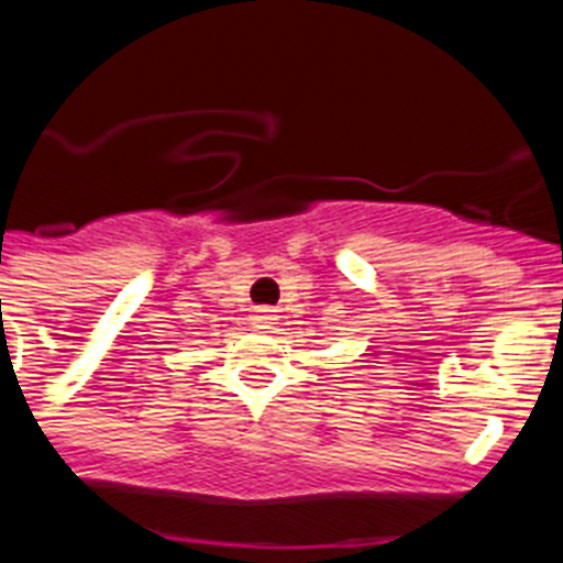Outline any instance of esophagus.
I'll return each mask as SVG.
<instances>
[{
  "label": "esophagus",
  "instance_id": "esophagus-1",
  "mask_svg": "<svg viewBox=\"0 0 563 563\" xmlns=\"http://www.w3.org/2000/svg\"><path fill=\"white\" fill-rule=\"evenodd\" d=\"M271 324H273L271 312L258 310V316H256V327H258V330H271Z\"/></svg>",
  "mask_w": 563,
  "mask_h": 563
}]
</instances>
